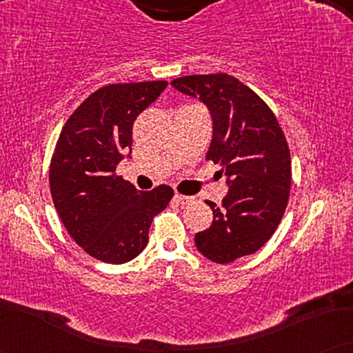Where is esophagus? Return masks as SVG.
<instances>
[{
  "label": "esophagus",
  "mask_w": 353,
  "mask_h": 353,
  "mask_svg": "<svg viewBox=\"0 0 353 353\" xmlns=\"http://www.w3.org/2000/svg\"><path fill=\"white\" fill-rule=\"evenodd\" d=\"M173 201H175L176 204H180V205H186V204H191L192 197L191 196H183V194H175V196H173Z\"/></svg>",
  "instance_id": "esophagus-1"
}]
</instances>
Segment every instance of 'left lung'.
Instances as JSON below:
<instances>
[{
    "instance_id": "1",
    "label": "left lung",
    "mask_w": 353,
    "mask_h": 353,
    "mask_svg": "<svg viewBox=\"0 0 353 353\" xmlns=\"http://www.w3.org/2000/svg\"><path fill=\"white\" fill-rule=\"evenodd\" d=\"M210 110L214 137L207 161L226 175L228 194L210 228L194 236L199 252L230 263L262 248L276 231L289 201L291 152L272 109L249 86L228 74L186 75L172 81Z\"/></svg>"
}]
</instances>
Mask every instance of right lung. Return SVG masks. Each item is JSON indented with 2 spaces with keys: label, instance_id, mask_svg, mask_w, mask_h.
<instances>
[{
  "label": "right lung",
  "instance_id": "add662e5",
  "mask_svg": "<svg viewBox=\"0 0 353 353\" xmlns=\"http://www.w3.org/2000/svg\"><path fill=\"white\" fill-rule=\"evenodd\" d=\"M167 81L108 85L90 94L67 120L50 165L54 207L72 239L105 263L138 257L152 219L173 197L167 185L138 191L115 173L132 152L133 123Z\"/></svg>",
  "mask_w": 353,
  "mask_h": 353
}]
</instances>
